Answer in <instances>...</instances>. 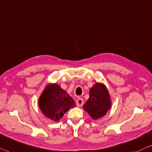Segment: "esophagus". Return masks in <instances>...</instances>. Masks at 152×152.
<instances>
[{
    "label": "esophagus",
    "instance_id": "1",
    "mask_svg": "<svg viewBox=\"0 0 152 152\" xmlns=\"http://www.w3.org/2000/svg\"><path fill=\"white\" fill-rule=\"evenodd\" d=\"M76 104L78 107H81L83 104V98H79L76 100Z\"/></svg>",
    "mask_w": 152,
    "mask_h": 152
}]
</instances>
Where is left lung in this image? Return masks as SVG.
<instances>
[{
  "instance_id": "left-lung-1",
  "label": "left lung",
  "mask_w": 152,
  "mask_h": 152,
  "mask_svg": "<svg viewBox=\"0 0 152 152\" xmlns=\"http://www.w3.org/2000/svg\"><path fill=\"white\" fill-rule=\"evenodd\" d=\"M112 106L110 93L105 85L96 83L89 90V98L83 109L94 120L102 118Z\"/></svg>"
}]
</instances>
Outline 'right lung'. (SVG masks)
Here are the masks:
<instances>
[{"mask_svg":"<svg viewBox=\"0 0 152 152\" xmlns=\"http://www.w3.org/2000/svg\"><path fill=\"white\" fill-rule=\"evenodd\" d=\"M38 106L46 117L55 122L60 121L68 110L75 107V102L56 83L48 84L38 99Z\"/></svg>","mask_w":152,"mask_h":152,"instance_id":"obj_1","label":"right lung"}]
</instances>
